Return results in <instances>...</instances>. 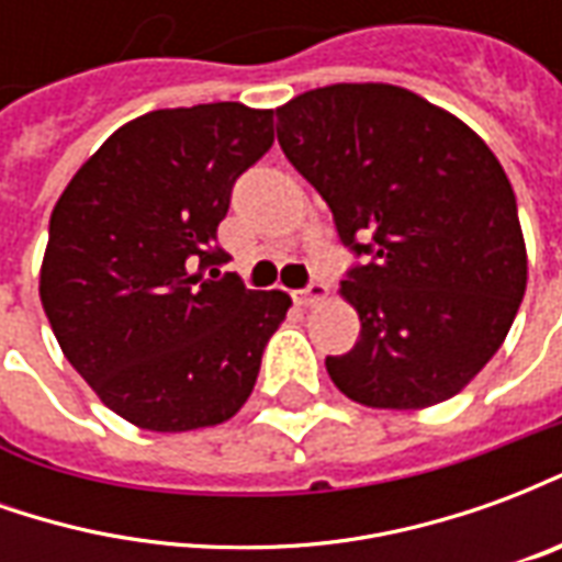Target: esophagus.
<instances>
[{"mask_svg": "<svg viewBox=\"0 0 562 562\" xmlns=\"http://www.w3.org/2000/svg\"><path fill=\"white\" fill-rule=\"evenodd\" d=\"M325 297H328V285L318 280L310 282V285H306V289H301V292H294V301H297L301 306H316V304H322Z\"/></svg>", "mask_w": 562, "mask_h": 562, "instance_id": "34e87169", "label": "esophagus"}]
</instances>
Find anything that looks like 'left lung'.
<instances>
[{
  "label": "left lung",
  "mask_w": 562,
  "mask_h": 562,
  "mask_svg": "<svg viewBox=\"0 0 562 562\" xmlns=\"http://www.w3.org/2000/svg\"><path fill=\"white\" fill-rule=\"evenodd\" d=\"M277 138L361 258L340 294L361 337L325 358L373 409L470 385L515 322L527 246L503 165L467 123L391 83H334L277 108Z\"/></svg>",
  "instance_id": "obj_1"
}]
</instances>
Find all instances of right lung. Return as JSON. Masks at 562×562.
I'll return each instance as SVG.
<instances>
[{"label":"right lung","instance_id":"add662e5","mask_svg":"<svg viewBox=\"0 0 562 562\" xmlns=\"http://www.w3.org/2000/svg\"><path fill=\"white\" fill-rule=\"evenodd\" d=\"M270 144L273 111H149L83 161L50 213L38 292L56 342L99 401L144 430L228 422L292 306L285 292L220 280L234 180Z\"/></svg>","mask_w":562,"mask_h":562}]
</instances>
